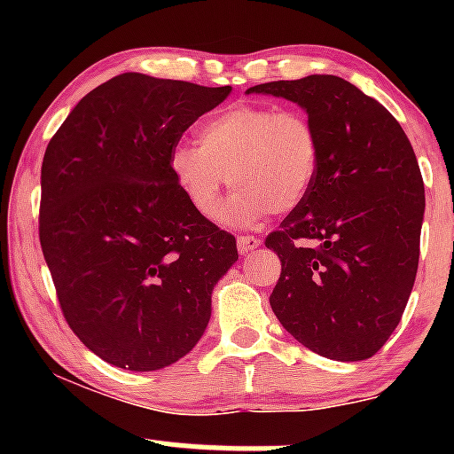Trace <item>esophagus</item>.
<instances>
[{
	"mask_svg": "<svg viewBox=\"0 0 454 454\" xmlns=\"http://www.w3.org/2000/svg\"><path fill=\"white\" fill-rule=\"evenodd\" d=\"M258 245H260V239L252 237V234H239V237H237L239 254H249L252 249H256Z\"/></svg>",
	"mask_w": 454,
	"mask_h": 454,
	"instance_id": "34e87169",
	"label": "esophagus"
}]
</instances>
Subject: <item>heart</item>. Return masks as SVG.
<instances>
[{"label": "heart", "mask_w": 454, "mask_h": 454, "mask_svg": "<svg viewBox=\"0 0 454 454\" xmlns=\"http://www.w3.org/2000/svg\"><path fill=\"white\" fill-rule=\"evenodd\" d=\"M320 164V138L311 119L294 108L232 104L200 128V145L170 151V173L198 215L215 217L223 187H237L222 217L256 223L305 200Z\"/></svg>", "instance_id": "b5f03b06"}]
</instances>
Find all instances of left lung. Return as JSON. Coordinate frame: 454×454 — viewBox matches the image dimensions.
<instances>
[{"instance_id":"8db88e82","label":"left lung","mask_w":454,"mask_h":454,"mask_svg":"<svg viewBox=\"0 0 454 454\" xmlns=\"http://www.w3.org/2000/svg\"><path fill=\"white\" fill-rule=\"evenodd\" d=\"M247 93L301 104L320 138L314 185L264 239L281 260L270 307L311 352L364 361L397 328L419 269L425 185L414 149L382 104L340 76Z\"/></svg>"}]
</instances>
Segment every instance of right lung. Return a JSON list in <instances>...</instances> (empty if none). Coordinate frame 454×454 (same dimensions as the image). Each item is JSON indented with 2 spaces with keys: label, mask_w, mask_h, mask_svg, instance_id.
I'll use <instances>...</instances> for the list:
<instances>
[{
  "label": "right lung",
  "mask_w": 454,
  "mask_h": 454,
  "mask_svg": "<svg viewBox=\"0 0 454 454\" xmlns=\"http://www.w3.org/2000/svg\"><path fill=\"white\" fill-rule=\"evenodd\" d=\"M231 87L126 72L87 93L43 160L40 245L61 314L93 354L129 372L185 356L237 239L198 215L170 151Z\"/></svg>",
  "instance_id": "obj_1"
}]
</instances>
